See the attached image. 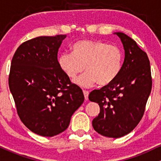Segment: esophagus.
<instances>
[{"label":"esophagus","instance_id":"34e87169","mask_svg":"<svg viewBox=\"0 0 161 161\" xmlns=\"http://www.w3.org/2000/svg\"><path fill=\"white\" fill-rule=\"evenodd\" d=\"M83 94H84V96H85V99L88 100V95H89V92H88V91H83Z\"/></svg>","mask_w":161,"mask_h":161}]
</instances>
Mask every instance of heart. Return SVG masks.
<instances>
[{"label": "heart", "mask_w": 161, "mask_h": 161, "mask_svg": "<svg viewBox=\"0 0 161 161\" xmlns=\"http://www.w3.org/2000/svg\"><path fill=\"white\" fill-rule=\"evenodd\" d=\"M123 61L120 47L99 40L79 41L72 47V52L64 51L58 58L59 66L69 79L87 70L74 81L85 88L97 82L101 86L110 85L119 76Z\"/></svg>", "instance_id": "heart-1"}]
</instances>
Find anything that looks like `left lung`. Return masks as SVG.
<instances>
[{"label":"left lung","mask_w":161,"mask_h":161,"mask_svg":"<svg viewBox=\"0 0 161 161\" xmlns=\"http://www.w3.org/2000/svg\"><path fill=\"white\" fill-rule=\"evenodd\" d=\"M125 50L119 76L108 86L94 90L88 99L99 104L100 113L92 121L97 133L120 138L136 128L144 115L152 79L147 53L123 32H116Z\"/></svg>","instance_id":"8db88e82"}]
</instances>
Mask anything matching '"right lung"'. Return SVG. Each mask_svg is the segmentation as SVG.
<instances>
[{"label": "right lung", "instance_id": "right-lung-1", "mask_svg": "<svg viewBox=\"0 0 161 161\" xmlns=\"http://www.w3.org/2000/svg\"><path fill=\"white\" fill-rule=\"evenodd\" d=\"M66 35L23 42L11 62L9 87L20 119L29 130L52 137L68 128L84 101L83 92L59 66L57 53Z\"/></svg>", "mask_w": 161, "mask_h": 161}]
</instances>
